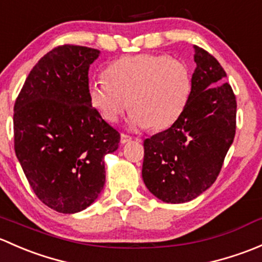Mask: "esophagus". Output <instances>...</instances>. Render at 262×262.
<instances>
[{
    "label": "esophagus",
    "instance_id": "34e87169",
    "mask_svg": "<svg viewBox=\"0 0 262 262\" xmlns=\"http://www.w3.org/2000/svg\"><path fill=\"white\" fill-rule=\"evenodd\" d=\"M121 144L122 145H125V144H127V142H130L131 141V136H128V135H125V134H122L121 135Z\"/></svg>",
    "mask_w": 262,
    "mask_h": 262
}]
</instances>
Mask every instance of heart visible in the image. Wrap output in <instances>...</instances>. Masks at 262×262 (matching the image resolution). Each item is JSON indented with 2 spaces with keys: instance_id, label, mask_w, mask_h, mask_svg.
<instances>
[{
  "instance_id": "1",
  "label": "heart",
  "mask_w": 262,
  "mask_h": 262,
  "mask_svg": "<svg viewBox=\"0 0 262 262\" xmlns=\"http://www.w3.org/2000/svg\"><path fill=\"white\" fill-rule=\"evenodd\" d=\"M103 78L88 85L92 108L113 123L130 104L132 128L170 127L184 111L191 92L187 66L159 54L117 59L104 69Z\"/></svg>"
}]
</instances>
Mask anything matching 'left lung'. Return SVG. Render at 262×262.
<instances>
[{"label": "left lung", "mask_w": 262, "mask_h": 262, "mask_svg": "<svg viewBox=\"0 0 262 262\" xmlns=\"http://www.w3.org/2000/svg\"><path fill=\"white\" fill-rule=\"evenodd\" d=\"M189 101L168 128L144 141L142 179L165 203L193 201L215 182L236 134V97L226 72L194 47Z\"/></svg>", "instance_id": "left-lung-1"}]
</instances>
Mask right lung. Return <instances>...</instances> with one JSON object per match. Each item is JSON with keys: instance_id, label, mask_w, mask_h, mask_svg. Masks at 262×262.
I'll use <instances>...</instances> for the list:
<instances>
[{"instance_id": "obj_1", "label": "right lung", "mask_w": 262, "mask_h": 262, "mask_svg": "<svg viewBox=\"0 0 262 262\" xmlns=\"http://www.w3.org/2000/svg\"><path fill=\"white\" fill-rule=\"evenodd\" d=\"M99 50L61 45L31 69L13 107L15 152L37 198L60 213L90 207L106 182L104 156L120 134L88 101Z\"/></svg>"}]
</instances>
